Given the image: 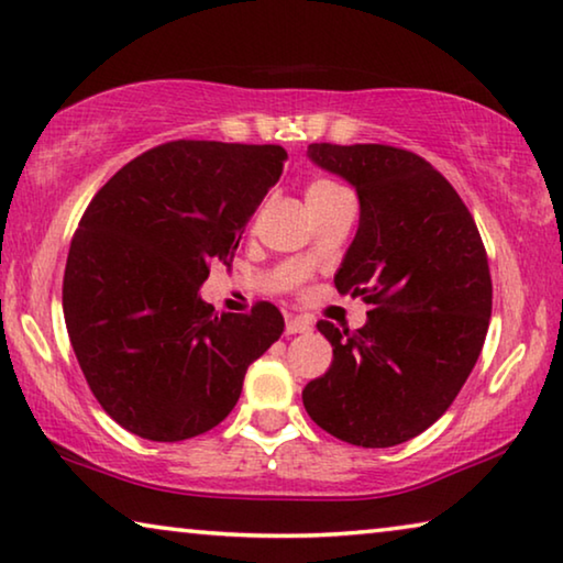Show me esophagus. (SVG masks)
<instances>
[{
  "mask_svg": "<svg viewBox=\"0 0 563 563\" xmlns=\"http://www.w3.org/2000/svg\"><path fill=\"white\" fill-rule=\"evenodd\" d=\"M313 328L308 318H300V316H288L285 320V333L288 335H296V333H308V330Z\"/></svg>",
  "mask_w": 563,
  "mask_h": 563,
  "instance_id": "obj_1",
  "label": "esophagus"
}]
</instances>
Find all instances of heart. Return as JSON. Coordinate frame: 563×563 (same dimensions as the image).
Here are the masks:
<instances>
[{"mask_svg":"<svg viewBox=\"0 0 563 563\" xmlns=\"http://www.w3.org/2000/svg\"><path fill=\"white\" fill-rule=\"evenodd\" d=\"M333 190H338V185L328 183V180H316V183H310V185H308V190H306V200H308V198H316V195L333 192Z\"/></svg>","mask_w":563,"mask_h":563,"instance_id":"1","label":"heart"}]
</instances>
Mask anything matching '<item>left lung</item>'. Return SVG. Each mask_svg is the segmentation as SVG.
Returning <instances> with one entry per match:
<instances>
[{
    "label": "left lung",
    "mask_w": 563,
    "mask_h": 563,
    "mask_svg": "<svg viewBox=\"0 0 563 563\" xmlns=\"http://www.w3.org/2000/svg\"><path fill=\"white\" fill-rule=\"evenodd\" d=\"M308 157L358 192V233L335 288L373 310L353 333L320 320L333 363L302 388V406L335 439L388 449L439 421L474 371L494 296L486 247L459 192L423 157L330 142L308 145Z\"/></svg>",
    "instance_id": "1"
}]
</instances>
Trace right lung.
Listing matches in <instances>:
<instances>
[{
    "label": "right lung",
    "instance_id": "obj_1",
    "mask_svg": "<svg viewBox=\"0 0 563 563\" xmlns=\"http://www.w3.org/2000/svg\"><path fill=\"white\" fill-rule=\"evenodd\" d=\"M280 145L177 140L102 185L73 238L62 283L69 343L104 413L175 443L235 408L247 365L278 341L271 302L216 313L210 263L233 261L247 220L280 180Z\"/></svg>",
    "mask_w": 563,
    "mask_h": 563
}]
</instances>
